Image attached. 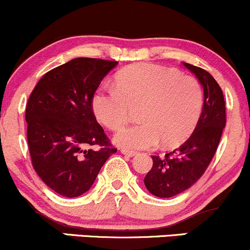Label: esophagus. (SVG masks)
Listing matches in <instances>:
<instances>
[{
  "label": "esophagus",
  "mask_w": 250,
  "mask_h": 250,
  "mask_svg": "<svg viewBox=\"0 0 250 250\" xmlns=\"http://www.w3.org/2000/svg\"><path fill=\"white\" fill-rule=\"evenodd\" d=\"M120 152H122L123 155H125V156H127V157H132L137 154L136 151H132V150H126V149H122V150H120Z\"/></svg>",
  "instance_id": "esophagus-1"
}]
</instances>
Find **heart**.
I'll return each mask as SVG.
<instances>
[{"mask_svg": "<svg viewBox=\"0 0 250 250\" xmlns=\"http://www.w3.org/2000/svg\"><path fill=\"white\" fill-rule=\"evenodd\" d=\"M93 112L109 130L128 122L131 108H141L142 123L118 131L114 142L127 149L173 147L192 135L204 107V90L194 77L173 68L136 64L117 75V88L101 87L92 100Z\"/></svg>", "mask_w": 250, "mask_h": 250, "instance_id": "b5f03b06", "label": "heart"}]
</instances>
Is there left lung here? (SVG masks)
Returning <instances> with one entry per match:
<instances>
[{
  "mask_svg": "<svg viewBox=\"0 0 250 250\" xmlns=\"http://www.w3.org/2000/svg\"><path fill=\"white\" fill-rule=\"evenodd\" d=\"M204 89L203 113L195 130L178 149L165 156L152 155V168L144 185L158 198H171L188 189L205 173L214 156L225 126V103L216 80L204 69L184 63Z\"/></svg>",
  "mask_w": 250,
  "mask_h": 250,
  "instance_id": "8db88e82",
  "label": "left lung"
}]
</instances>
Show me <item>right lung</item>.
I'll list each match as a JSON object with an SVG mask.
<instances>
[{
  "label": "right lung",
  "instance_id": "right-lung-1",
  "mask_svg": "<svg viewBox=\"0 0 250 250\" xmlns=\"http://www.w3.org/2000/svg\"><path fill=\"white\" fill-rule=\"evenodd\" d=\"M118 64L75 58L44 75L26 106L27 142L39 178L58 194L80 197L92 187L107 158L117 152L96 122L92 100ZM99 145V150L85 149Z\"/></svg>",
  "mask_w": 250,
  "mask_h": 250
}]
</instances>
